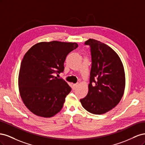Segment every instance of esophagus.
Instances as JSON below:
<instances>
[{
    "label": "esophagus",
    "mask_w": 145,
    "mask_h": 145,
    "mask_svg": "<svg viewBox=\"0 0 145 145\" xmlns=\"http://www.w3.org/2000/svg\"><path fill=\"white\" fill-rule=\"evenodd\" d=\"M77 85H78V83H76V84L73 85V90H75L76 89Z\"/></svg>",
    "instance_id": "esophagus-1"
}]
</instances>
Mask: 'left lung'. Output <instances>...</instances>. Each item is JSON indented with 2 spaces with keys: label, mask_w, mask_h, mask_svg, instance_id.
I'll list each match as a JSON object with an SVG mask.
<instances>
[{
  "label": "left lung",
  "mask_w": 145,
  "mask_h": 145,
  "mask_svg": "<svg viewBox=\"0 0 145 145\" xmlns=\"http://www.w3.org/2000/svg\"><path fill=\"white\" fill-rule=\"evenodd\" d=\"M85 45L90 47L92 63L88 93L80 101L86 111L102 114L114 108L123 95L124 68L117 54L107 45L91 39Z\"/></svg>",
  "instance_id": "left-lung-1"
}]
</instances>
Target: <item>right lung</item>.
<instances>
[{
  "label": "right lung",
  "instance_id": "1",
  "mask_svg": "<svg viewBox=\"0 0 145 145\" xmlns=\"http://www.w3.org/2000/svg\"><path fill=\"white\" fill-rule=\"evenodd\" d=\"M77 43L52 41L33 46L22 60L19 88L25 106L34 114L51 117L63 106L71 88L55 74L63 72L66 57Z\"/></svg>",
  "mask_w": 145,
  "mask_h": 145
}]
</instances>
